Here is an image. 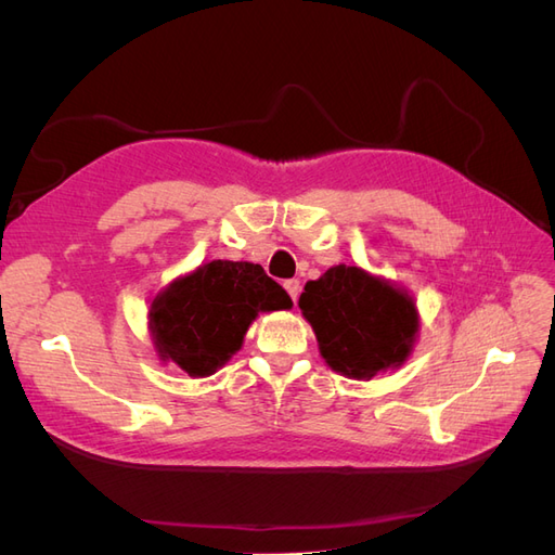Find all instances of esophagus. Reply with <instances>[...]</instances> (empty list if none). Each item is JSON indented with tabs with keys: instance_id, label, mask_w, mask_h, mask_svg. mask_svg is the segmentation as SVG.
I'll return each mask as SVG.
<instances>
[{
	"instance_id": "obj_1",
	"label": "esophagus",
	"mask_w": 555,
	"mask_h": 555,
	"mask_svg": "<svg viewBox=\"0 0 555 555\" xmlns=\"http://www.w3.org/2000/svg\"><path fill=\"white\" fill-rule=\"evenodd\" d=\"M284 289H287V294L292 296V300L296 304V298L300 294V282L298 280H284Z\"/></svg>"
}]
</instances>
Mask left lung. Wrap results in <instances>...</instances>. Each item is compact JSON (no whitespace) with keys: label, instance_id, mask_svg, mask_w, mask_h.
Returning <instances> with one entry per match:
<instances>
[{"label":"left lung","instance_id":"1","mask_svg":"<svg viewBox=\"0 0 555 555\" xmlns=\"http://www.w3.org/2000/svg\"><path fill=\"white\" fill-rule=\"evenodd\" d=\"M298 308L317 335L326 365L349 379H373L400 367L416 343L414 298L359 266H333L310 280Z\"/></svg>","mask_w":555,"mask_h":555}]
</instances>
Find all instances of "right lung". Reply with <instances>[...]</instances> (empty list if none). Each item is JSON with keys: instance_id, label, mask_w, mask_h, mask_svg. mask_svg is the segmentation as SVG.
Listing matches in <instances>:
<instances>
[{"instance_id": "1", "label": "right lung", "mask_w": 555, "mask_h": 555, "mask_svg": "<svg viewBox=\"0 0 555 555\" xmlns=\"http://www.w3.org/2000/svg\"><path fill=\"white\" fill-rule=\"evenodd\" d=\"M294 304L259 263L215 259L173 280L150 304L147 328L157 357L190 377H208L243 347L259 312Z\"/></svg>"}]
</instances>
